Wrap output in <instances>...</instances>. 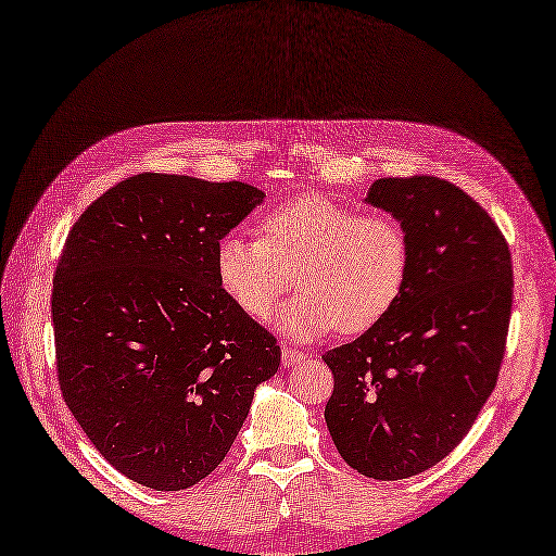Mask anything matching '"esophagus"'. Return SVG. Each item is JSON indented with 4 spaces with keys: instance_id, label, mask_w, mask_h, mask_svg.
<instances>
[{
    "instance_id": "esophagus-1",
    "label": "esophagus",
    "mask_w": 556,
    "mask_h": 556,
    "mask_svg": "<svg viewBox=\"0 0 556 556\" xmlns=\"http://www.w3.org/2000/svg\"><path fill=\"white\" fill-rule=\"evenodd\" d=\"M303 358H305V353L299 349H293V346L281 349V365H285V368H291V365H296Z\"/></svg>"
}]
</instances>
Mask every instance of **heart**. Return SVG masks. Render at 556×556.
<instances>
[{"label":"heart","instance_id":"obj_1","mask_svg":"<svg viewBox=\"0 0 556 556\" xmlns=\"http://www.w3.org/2000/svg\"><path fill=\"white\" fill-rule=\"evenodd\" d=\"M260 239L227 233L215 269L236 308L265 323L296 275L301 293L279 315L291 337L368 332L406 289L410 239L399 219L301 195L260 219Z\"/></svg>","mask_w":556,"mask_h":556}]
</instances>
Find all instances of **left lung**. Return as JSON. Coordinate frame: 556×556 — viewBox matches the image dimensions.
Returning a JSON list of instances; mask_svg holds the SVG:
<instances>
[{
    "label": "left lung",
    "mask_w": 556,
    "mask_h": 556,
    "mask_svg": "<svg viewBox=\"0 0 556 556\" xmlns=\"http://www.w3.org/2000/svg\"><path fill=\"white\" fill-rule=\"evenodd\" d=\"M365 203L404 224L406 289L382 323L325 353L341 458L404 480L452 452L497 384L511 320V253L473 198L437 176L377 179Z\"/></svg>",
    "instance_id": "8db88e82"
}]
</instances>
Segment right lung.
<instances>
[{"label":"right lung","instance_id":"add662e5","mask_svg":"<svg viewBox=\"0 0 556 556\" xmlns=\"http://www.w3.org/2000/svg\"><path fill=\"white\" fill-rule=\"evenodd\" d=\"M241 181L136 174L71 227L54 271L56 377L68 410L138 485L215 470L281 349L217 281V243L263 203Z\"/></svg>","mask_w":556,"mask_h":556}]
</instances>
